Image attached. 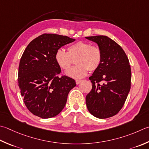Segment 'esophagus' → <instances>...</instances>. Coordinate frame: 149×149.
I'll return each instance as SVG.
<instances>
[{"label":"esophagus","instance_id":"1","mask_svg":"<svg viewBox=\"0 0 149 149\" xmlns=\"http://www.w3.org/2000/svg\"><path fill=\"white\" fill-rule=\"evenodd\" d=\"M81 81H82V80H76L75 81V83H76L77 84H79L81 82Z\"/></svg>","mask_w":149,"mask_h":149}]
</instances>
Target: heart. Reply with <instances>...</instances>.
I'll return each instance as SVG.
<instances>
[{"mask_svg": "<svg viewBox=\"0 0 149 149\" xmlns=\"http://www.w3.org/2000/svg\"><path fill=\"white\" fill-rule=\"evenodd\" d=\"M55 61L59 68L66 71L70 69L74 61L77 66L66 72L68 76L74 79L85 77L88 70L93 72L100 66L103 60L101 49L91 43L78 41L67 48V52L62 49H57L55 54Z\"/></svg>", "mask_w": 149, "mask_h": 149, "instance_id": "1", "label": "heart"}]
</instances>
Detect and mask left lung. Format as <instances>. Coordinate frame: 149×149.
Instances as JSON below:
<instances>
[{
  "label": "left lung",
  "instance_id": "obj_1",
  "mask_svg": "<svg viewBox=\"0 0 149 149\" xmlns=\"http://www.w3.org/2000/svg\"><path fill=\"white\" fill-rule=\"evenodd\" d=\"M85 38L97 43L103 54L100 66L89 77L92 88L86 96L87 109L97 118L112 117L123 107L130 89L129 59L121 46L107 36Z\"/></svg>",
  "mask_w": 149,
  "mask_h": 149
}]
</instances>
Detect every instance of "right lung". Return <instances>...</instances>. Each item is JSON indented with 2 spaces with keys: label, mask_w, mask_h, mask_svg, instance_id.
<instances>
[{
  "label": "right lung",
  "mask_w": 149,
  "mask_h": 149,
  "mask_svg": "<svg viewBox=\"0 0 149 149\" xmlns=\"http://www.w3.org/2000/svg\"><path fill=\"white\" fill-rule=\"evenodd\" d=\"M75 40L45 33L25 49L19 66L18 85L25 105L35 116L46 119L59 114L65 106L69 92L76 85L70 77L58 76L61 70L54 58L57 49Z\"/></svg>",
  "instance_id": "obj_1"
}]
</instances>
